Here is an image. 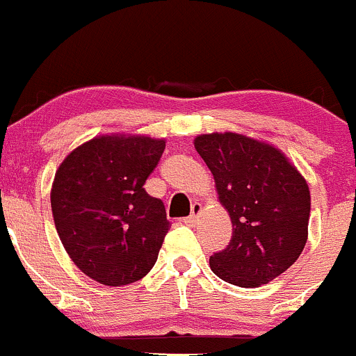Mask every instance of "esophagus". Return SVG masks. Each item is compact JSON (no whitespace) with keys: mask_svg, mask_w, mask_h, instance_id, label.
<instances>
[{"mask_svg":"<svg viewBox=\"0 0 356 356\" xmlns=\"http://www.w3.org/2000/svg\"><path fill=\"white\" fill-rule=\"evenodd\" d=\"M200 212H202V205L198 204V202H193V204H192V212H190V216L186 217L185 222L186 224H193L195 219H197L198 213H200Z\"/></svg>","mask_w":356,"mask_h":356,"instance_id":"esophagus-1","label":"esophagus"}]
</instances>
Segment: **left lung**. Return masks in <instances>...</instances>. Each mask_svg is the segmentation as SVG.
<instances>
[{
    "instance_id": "obj_1",
    "label": "left lung",
    "mask_w": 356,
    "mask_h": 356,
    "mask_svg": "<svg viewBox=\"0 0 356 356\" xmlns=\"http://www.w3.org/2000/svg\"><path fill=\"white\" fill-rule=\"evenodd\" d=\"M193 144L232 222L231 243L210 256V268L232 285L268 284L307 243V181L284 152L243 134H204Z\"/></svg>"
}]
</instances>
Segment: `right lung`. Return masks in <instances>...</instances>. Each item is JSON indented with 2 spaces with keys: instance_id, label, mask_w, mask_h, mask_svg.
Segmentation results:
<instances>
[{
  "instance_id": "obj_1",
  "label": "right lung",
  "mask_w": 356,
  "mask_h": 356,
  "mask_svg": "<svg viewBox=\"0 0 356 356\" xmlns=\"http://www.w3.org/2000/svg\"><path fill=\"white\" fill-rule=\"evenodd\" d=\"M164 146L147 136H100L57 168L51 190L57 234L74 265L103 285L140 280L158 259L171 224L144 183Z\"/></svg>"
}]
</instances>
